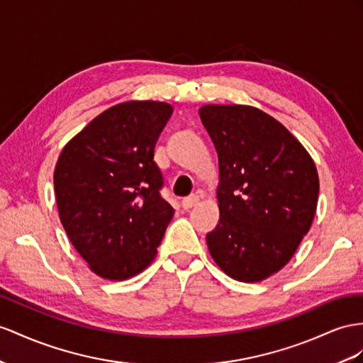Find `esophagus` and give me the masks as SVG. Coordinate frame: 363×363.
Segmentation results:
<instances>
[{"mask_svg": "<svg viewBox=\"0 0 363 363\" xmlns=\"http://www.w3.org/2000/svg\"><path fill=\"white\" fill-rule=\"evenodd\" d=\"M181 203H182V208L184 210H190L191 207L198 206V203H199V196H198V194H190V196L184 198Z\"/></svg>", "mask_w": 363, "mask_h": 363, "instance_id": "34e87169", "label": "esophagus"}]
</instances>
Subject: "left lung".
<instances>
[{
    "mask_svg": "<svg viewBox=\"0 0 363 363\" xmlns=\"http://www.w3.org/2000/svg\"><path fill=\"white\" fill-rule=\"evenodd\" d=\"M219 160V224L211 257L230 277L259 282L290 261L308 233L319 176L303 145L273 116L250 106H203Z\"/></svg>",
    "mask_w": 363,
    "mask_h": 363,
    "instance_id": "1",
    "label": "left lung"
}]
</instances>
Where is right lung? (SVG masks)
<instances>
[{
    "mask_svg": "<svg viewBox=\"0 0 363 363\" xmlns=\"http://www.w3.org/2000/svg\"><path fill=\"white\" fill-rule=\"evenodd\" d=\"M172 113L157 101L110 107L62 148L55 167L61 224L90 270L108 281L150 265L173 218L153 160Z\"/></svg>",
    "mask_w": 363,
    "mask_h": 363,
    "instance_id": "right-lung-1",
    "label": "right lung"
}]
</instances>
